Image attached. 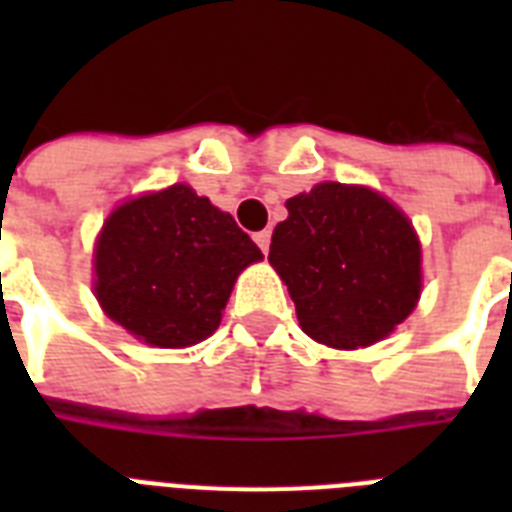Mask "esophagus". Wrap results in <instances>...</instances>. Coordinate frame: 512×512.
Wrapping results in <instances>:
<instances>
[{
  "label": "esophagus",
  "instance_id": "esophagus-1",
  "mask_svg": "<svg viewBox=\"0 0 512 512\" xmlns=\"http://www.w3.org/2000/svg\"><path fill=\"white\" fill-rule=\"evenodd\" d=\"M255 244L263 249V255H268V247H271V231H257L255 233Z\"/></svg>",
  "mask_w": 512,
  "mask_h": 512
}]
</instances>
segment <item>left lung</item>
Returning a JSON list of instances; mask_svg holds the SVG:
<instances>
[{"mask_svg": "<svg viewBox=\"0 0 512 512\" xmlns=\"http://www.w3.org/2000/svg\"><path fill=\"white\" fill-rule=\"evenodd\" d=\"M268 260L295 300L308 337L364 348L390 335L420 297V241L385 196L321 183L287 201Z\"/></svg>", "mask_w": 512, "mask_h": 512, "instance_id": "left-lung-1", "label": "left lung"}]
</instances>
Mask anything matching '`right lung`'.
<instances>
[{"label": "right lung", "mask_w": 512, "mask_h": 512, "mask_svg": "<svg viewBox=\"0 0 512 512\" xmlns=\"http://www.w3.org/2000/svg\"><path fill=\"white\" fill-rule=\"evenodd\" d=\"M260 257L228 212L170 185L111 212L95 247V295L140 340L185 348L220 327L233 281Z\"/></svg>", "instance_id": "right-lung-1"}]
</instances>
